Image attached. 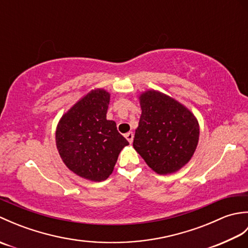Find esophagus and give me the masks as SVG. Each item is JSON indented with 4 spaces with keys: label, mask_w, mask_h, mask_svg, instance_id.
Here are the masks:
<instances>
[{
    "label": "esophagus",
    "mask_w": 248,
    "mask_h": 248,
    "mask_svg": "<svg viewBox=\"0 0 248 248\" xmlns=\"http://www.w3.org/2000/svg\"><path fill=\"white\" fill-rule=\"evenodd\" d=\"M125 136V139L128 140V141L130 144H132L133 143V139H134V134H133V132H128L127 134L124 135Z\"/></svg>",
    "instance_id": "34e87169"
}]
</instances>
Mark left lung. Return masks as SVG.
<instances>
[{"mask_svg": "<svg viewBox=\"0 0 248 248\" xmlns=\"http://www.w3.org/2000/svg\"><path fill=\"white\" fill-rule=\"evenodd\" d=\"M141 115L133 147L159 175L176 172L192 159L199 140L194 114L177 100L156 91L140 96Z\"/></svg>", "mask_w": 248, "mask_h": 248, "instance_id": "8db88e82", "label": "left lung"}]
</instances>
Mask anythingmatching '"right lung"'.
<instances>
[{
  "label": "right lung",
  "mask_w": 248,
  "mask_h": 248,
  "mask_svg": "<svg viewBox=\"0 0 248 248\" xmlns=\"http://www.w3.org/2000/svg\"><path fill=\"white\" fill-rule=\"evenodd\" d=\"M110 94L93 89L62 116L55 140L62 162L78 177L100 182L114 170L120 151L129 141L116 123L107 119Z\"/></svg>",
  "instance_id": "obj_1"
}]
</instances>
